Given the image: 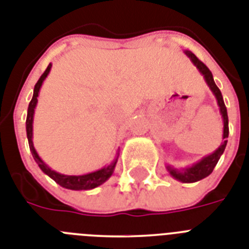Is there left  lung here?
Listing matches in <instances>:
<instances>
[{
	"label": "left lung",
	"mask_w": 249,
	"mask_h": 249,
	"mask_svg": "<svg viewBox=\"0 0 249 249\" xmlns=\"http://www.w3.org/2000/svg\"><path fill=\"white\" fill-rule=\"evenodd\" d=\"M185 54L190 58L194 66L199 70V72L204 76V79H205L206 85L209 86V89H212V92L214 93L215 99H216V102H218L219 110H220L221 118H223V123H224V128H223V142L219 145V148L216 150H214L212 154L209 156H205L202 160H200L199 162H196L192 166L186 167V168H175V167L167 166V171L170 172L171 176L173 178H176L177 181L183 183H192L196 182V181H200V179L205 178L208 177L210 173L213 172L214 167L216 166L218 160H220L221 154L224 153V149L227 147V138L229 135V126H228V112L227 107H225L224 100H223V96H221L220 89H218V86L215 85L214 78H213V74L210 72L208 67L202 63L201 60L197 59L195 54L191 53L190 50H185Z\"/></svg>",
	"instance_id": "8db88e82"
}]
</instances>
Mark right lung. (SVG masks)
<instances>
[{"instance_id": "add662e5", "label": "right lung", "mask_w": 249, "mask_h": 249, "mask_svg": "<svg viewBox=\"0 0 249 249\" xmlns=\"http://www.w3.org/2000/svg\"><path fill=\"white\" fill-rule=\"evenodd\" d=\"M50 70H52V63H49V66H48V68L45 70V72L41 74V77L39 78L36 85H35L34 95H33V99H31L28 107V116H26V135H28L30 152L31 154H33V157H34V160L37 163V166L40 167V170L43 171L45 175H48L50 178L54 179L58 185L62 186V187L68 190H74V191H79V190H92L95 189V187H97V186L102 185V183L105 182V181H107V179L111 177V175L114 173L115 166H116V162H118L119 150L118 153H116V157H115V160H112L111 163L105 166L104 168H101V170L95 171V172L91 173H86V175H79V176H70V175H62V173L59 172H55V171L52 170L48 164H45V162L39 157V154H37V152L34 148V144H33V121H34V112L37 104V96H39V91H40L44 79L48 77Z\"/></svg>"}]
</instances>
